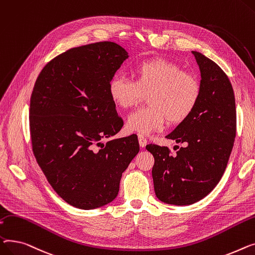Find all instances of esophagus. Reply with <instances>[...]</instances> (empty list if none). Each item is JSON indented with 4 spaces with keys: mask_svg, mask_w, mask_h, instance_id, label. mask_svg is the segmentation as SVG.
<instances>
[{
    "mask_svg": "<svg viewBox=\"0 0 255 255\" xmlns=\"http://www.w3.org/2000/svg\"><path fill=\"white\" fill-rule=\"evenodd\" d=\"M138 140H139V144H140L141 147H145V146H146L147 140H146V138L143 136V134H141V133L138 134Z\"/></svg>",
    "mask_w": 255,
    "mask_h": 255,
    "instance_id": "34e87169",
    "label": "esophagus"
}]
</instances>
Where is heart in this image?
<instances>
[{
  "label": "heart",
  "instance_id": "heart-1",
  "mask_svg": "<svg viewBox=\"0 0 255 255\" xmlns=\"http://www.w3.org/2000/svg\"><path fill=\"white\" fill-rule=\"evenodd\" d=\"M133 79L115 75L108 93L116 106L127 109L147 95L146 107L129 114L127 128L143 134L162 128L164 123L180 124L192 113L201 97L196 76L164 58L149 59L134 65Z\"/></svg>",
  "mask_w": 255,
  "mask_h": 255
}]
</instances>
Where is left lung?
<instances>
[{
  "label": "left lung",
  "instance_id": "obj_1",
  "mask_svg": "<svg viewBox=\"0 0 255 255\" xmlns=\"http://www.w3.org/2000/svg\"><path fill=\"white\" fill-rule=\"evenodd\" d=\"M192 54L201 71V97L192 113L166 137L184 146L177 147L175 154L166 146H146L154 157L156 197L176 206L196 203L214 189L236 137V103L229 77L210 58L197 51Z\"/></svg>",
  "mask_w": 255,
  "mask_h": 255
}]
</instances>
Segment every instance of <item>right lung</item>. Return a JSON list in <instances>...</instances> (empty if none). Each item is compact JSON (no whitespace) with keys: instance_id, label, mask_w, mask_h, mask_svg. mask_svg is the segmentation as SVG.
Instances as JSON below:
<instances>
[{"instance_id":"add662e5","label":"right lung","mask_w":255,"mask_h":255,"mask_svg":"<svg viewBox=\"0 0 255 255\" xmlns=\"http://www.w3.org/2000/svg\"><path fill=\"white\" fill-rule=\"evenodd\" d=\"M128 57L108 41L71 48L42 69L33 89L29 129L36 160L58 196L83 210L117 197L123 173L139 152L133 134L100 142L124 126L108 85Z\"/></svg>"}]
</instances>
